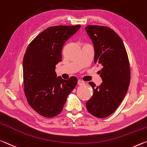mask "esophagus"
<instances>
[{
  "label": "esophagus",
  "mask_w": 147,
  "mask_h": 147,
  "mask_svg": "<svg viewBox=\"0 0 147 147\" xmlns=\"http://www.w3.org/2000/svg\"><path fill=\"white\" fill-rule=\"evenodd\" d=\"M78 84L79 85H84L85 84V83L84 82V81H81V80H78Z\"/></svg>",
  "instance_id": "1"
}]
</instances>
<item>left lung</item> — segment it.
Here are the masks:
<instances>
[{
    "label": "left lung",
    "instance_id": "8db88e82",
    "mask_svg": "<svg viewBox=\"0 0 147 147\" xmlns=\"http://www.w3.org/2000/svg\"><path fill=\"white\" fill-rule=\"evenodd\" d=\"M85 30L94 49V62L101 65L103 82L93 88V95L86 103V109L98 118H105L115 112L126 96L130 81L129 60L124 43L119 35L109 27L88 25Z\"/></svg>",
    "mask_w": 147,
    "mask_h": 147
}]
</instances>
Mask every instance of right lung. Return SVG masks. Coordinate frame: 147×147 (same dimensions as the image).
<instances>
[{
  "instance_id": "right-lung-1",
  "label": "right lung",
  "mask_w": 147,
  "mask_h": 147,
  "mask_svg": "<svg viewBox=\"0 0 147 147\" xmlns=\"http://www.w3.org/2000/svg\"><path fill=\"white\" fill-rule=\"evenodd\" d=\"M81 25L55 26L39 34L28 45L23 62L24 91L29 105L38 114L53 117L60 114L67 96L78 83L57 77L55 66L62 61V49Z\"/></svg>"
}]
</instances>
